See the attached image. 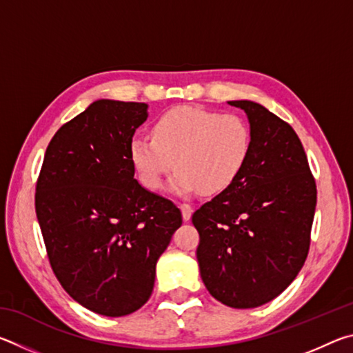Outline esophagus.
<instances>
[{"mask_svg":"<svg viewBox=\"0 0 353 353\" xmlns=\"http://www.w3.org/2000/svg\"><path fill=\"white\" fill-rule=\"evenodd\" d=\"M181 210H182L183 221H190L191 213H193V207H191L190 204H187V202H183V204H181Z\"/></svg>","mask_w":353,"mask_h":353,"instance_id":"esophagus-1","label":"esophagus"}]
</instances>
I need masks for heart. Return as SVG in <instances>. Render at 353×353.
I'll return each instance as SVG.
<instances>
[{"label": "heart", "instance_id": "b5f03b06", "mask_svg": "<svg viewBox=\"0 0 353 353\" xmlns=\"http://www.w3.org/2000/svg\"><path fill=\"white\" fill-rule=\"evenodd\" d=\"M151 137L130 140V160L148 188L162 187L174 168V190L181 193H221L248 163L252 134L236 113L199 107H176L155 119Z\"/></svg>", "mask_w": 353, "mask_h": 353}]
</instances>
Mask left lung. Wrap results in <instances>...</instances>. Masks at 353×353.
Returning <instances> with one entry per match:
<instances>
[{
    "instance_id": "1",
    "label": "left lung",
    "mask_w": 353,
    "mask_h": 353,
    "mask_svg": "<svg viewBox=\"0 0 353 353\" xmlns=\"http://www.w3.org/2000/svg\"><path fill=\"white\" fill-rule=\"evenodd\" d=\"M249 118L252 148L236 181L198 208L202 282L232 308L277 297L307 260L316 208L314 177L288 123L252 101H230Z\"/></svg>"
}]
</instances>
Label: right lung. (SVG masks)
Instances as JSON below:
<instances>
[{
    "instance_id": "obj_1",
    "label": "right lung",
    "mask_w": 353,
    "mask_h": 353,
    "mask_svg": "<svg viewBox=\"0 0 353 353\" xmlns=\"http://www.w3.org/2000/svg\"><path fill=\"white\" fill-rule=\"evenodd\" d=\"M146 109L94 101L52 137L35 185L52 272L77 303L110 318L148 302L159 256L182 225L174 202L134 177L130 140Z\"/></svg>"
}]
</instances>
